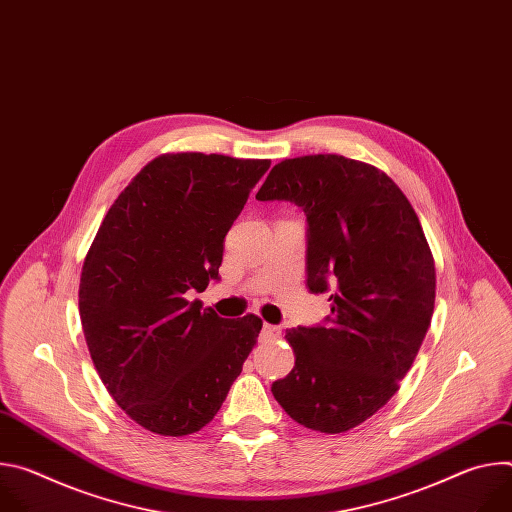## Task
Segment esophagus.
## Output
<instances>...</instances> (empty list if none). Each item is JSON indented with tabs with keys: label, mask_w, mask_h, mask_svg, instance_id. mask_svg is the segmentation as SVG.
<instances>
[{
	"label": "esophagus",
	"mask_w": 512,
	"mask_h": 512,
	"mask_svg": "<svg viewBox=\"0 0 512 512\" xmlns=\"http://www.w3.org/2000/svg\"><path fill=\"white\" fill-rule=\"evenodd\" d=\"M261 336L265 340H275L281 336V330L277 326H271V324H263V330H261Z\"/></svg>",
	"instance_id": "1"
}]
</instances>
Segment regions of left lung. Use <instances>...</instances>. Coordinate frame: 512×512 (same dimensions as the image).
<instances>
[{
  "instance_id": "8db88e82",
  "label": "left lung",
  "mask_w": 512,
  "mask_h": 512,
  "mask_svg": "<svg viewBox=\"0 0 512 512\" xmlns=\"http://www.w3.org/2000/svg\"><path fill=\"white\" fill-rule=\"evenodd\" d=\"M257 200L308 216V289L332 291L328 326L285 332L296 367L271 391L320 433L375 415L397 391L433 316L435 263L419 218L379 168L336 154L275 164Z\"/></svg>"
}]
</instances>
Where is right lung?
<instances>
[{
    "instance_id": "obj_1",
    "label": "right lung",
    "mask_w": 512,
    "mask_h": 512,
    "mask_svg": "<svg viewBox=\"0 0 512 512\" xmlns=\"http://www.w3.org/2000/svg\"><path fill=\"white\" fill-rule=\"evenodd\" d=\"M269 160L162 154L107 210L85 257L79 312L95 369L143 429L188 435L221 409L261 318H221L188 294L218 279L223 241Z\"/></svg>"
}]
</instances>
